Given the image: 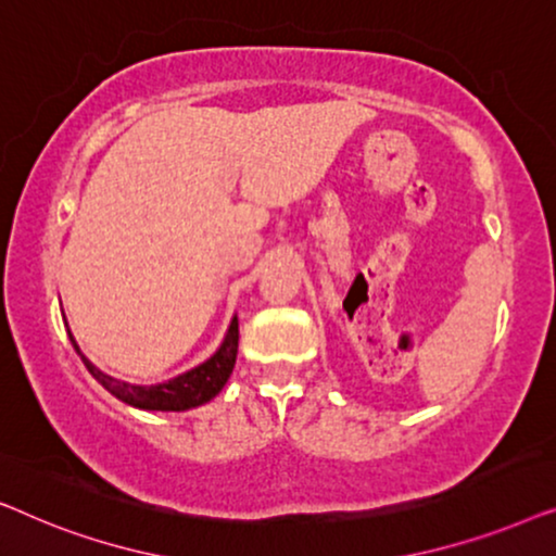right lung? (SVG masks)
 Instances as JSON below:
<instances>
[{"label":"right lung","mask_w":556,"mask_h":556,"mask_svg":"<svg viewBox=\"0 0 556 556\" xmlns=\"http://www.w3.org/2000/svg\"><path fill=\"white\" fill-rule=\"evenodd\" d=\"M67 337H71L75 352L80 354L86 369L93 375L98 382H101L105 390H109L113 397H118L126 405L139 407V409H162V413H185V409L200 407L204 402H210L212 397H217L223 392V387L227 384V379L232 375L235 359H238V316H232L230 326H227V333L223 339V344L217 346V352L204 359L197 367L181 371V375L164 379L159 384H131L124 382V379H116L111 375H105L96 367L93 362L88 359L86 354L80 352L78 341L73 339L71 329H67Z\"/></svg>","instance_id":"obj_1"}]
</instances>
